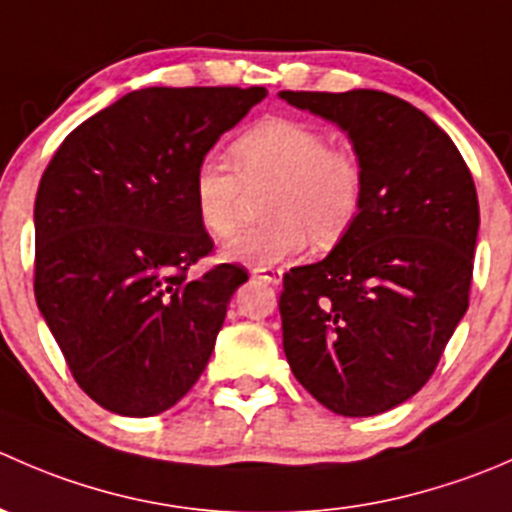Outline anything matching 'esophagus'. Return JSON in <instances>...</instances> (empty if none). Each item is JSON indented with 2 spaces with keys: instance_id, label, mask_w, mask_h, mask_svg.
<instances>
[{
  "instance_id": "34e87169",
  "label": "esophagus",
  "mask_w": 512,
  "mask_h": 512,
  "mask_svg": "<svg viewBox=\"0 0 512 512\" xmlns=\"http://www.w3.org/2000/svg\"><path fill=\"white\" fill-rule=\"evenodd\" d=\"M252 277L262 280L265 285L277 287L282 282V270H277V267H255V270H252Z\"/></svg>"
}]
</instances>
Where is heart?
<instances>
[{
    "label": "heart",
    "instance_id": "obj_1",
    "mask_svg": "<svg viewBox=\"0 0 512 512\" xmlns=\"http://www.w3.org/2000/svg\"><path fill=\"white\" fill-rule=\"evenodd\" d=\"M230 160L200 158L193 173L198 220L215 237H227L240 218L247 185L275 183L267 195V223L245 227L225 245V257L242 265H280L302 255L309 235L332 245L364 200V165L344 146H332L324 128L299 118H265L235 138Z\"/></svg>",
    "mask_w": 512,
    "mask_h": 512
}]
</instances>
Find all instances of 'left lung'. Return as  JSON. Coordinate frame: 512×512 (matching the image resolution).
<instances>
[{"instance_id": "8db88e82", "label": "left lung", "mask_w": 512, "mask_h": 512, "mask_svg": "<svg viewBox=\"0 0 512 512\" xmlns=\"http://www.w3.org/2000/svg\"><path fill=\"white\" fill-rule=\"evenodd\" d=\"M280 96L347 131L364 165L354 225L322 262L282 280L287 361L334 414H384L431 379L466 314L476 185L448 133L404 98L371 89Z\"/></svg>"}]
</instances>
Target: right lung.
I'll list each match as a JSON object with an SVG mask.
<instances>
[{"label": "right lung", "instance_id": "1", "mask_svg": "<svg viewBox=\"0 0 512 512\" xmlns=\"http://www.w3.org/2000/svg\"><path fill=\"white\" fill-rule=\"evenodd\" d=\"M262 86L131 91L64 138L34 203V294L76 384L103 409L156 416L203 374L235 265L203 277L213 252L193 173Z\"/></svg>", "mask_w": 512, "mask_h": 512}]
</instances>
